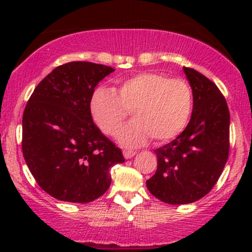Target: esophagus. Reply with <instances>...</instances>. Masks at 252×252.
I'll use <instances>...</instances> for the list:
<instances>
[{
    "label": "esophagus",
    "mask_w": 252,
    "mask_h": 252,
    "mask_svg": "<svg viewBox=\"0 0 252 252\" xmlns=\"http://www.w3.org/2000/svg\"><path fill=\"white\" fill-rule=\"evenodd\" d=\"M136 154V151H130V150H124L123 151V155H124V157L126 158V159H129V158H132L134 155Z\"/></svg>",
    "instance_id": "esophagus-1"
}]
</instances>
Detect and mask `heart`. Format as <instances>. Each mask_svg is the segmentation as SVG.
<instances>
[{"label":"heart","mask_w":252,"mask_h":252,"mask_svg":"<svg viewBox=\"0 0 252 252\" xmlns=\"http://www.w3.org/2000/svg\"><path fill=\"white\" fill-rule=\"evenodd\" d=\"M91 113L99 129L115 135L132 112L133 122L118 133L119 142L137 147L150 137L165 143L180 135L190 120L194 98L185 79L147 71L123 81L115 93L97 88L91 97Z\"/></svg>","instance_id":"obj_1"}]
</instances>
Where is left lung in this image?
Returning a JSON list of instances; mask_svg holds the SVG:
<instances>
[{"label":"left lung","mask_w":252,"mask_h":252,"mask_svg":"<svg viewBox=\"0 0 252 252\" xmlns=\"http://www.w3.org/2000/svg\"><path fill=\"white\" fill-rule=\"evenodd\" d=\"M184 71L192 89L190 122L172 142L155 150L157 171L147 188L168 204H188L211 191L229 155V110L221 92L205 75Z\"/></svg>","instance_id":"1"}]
</instances>
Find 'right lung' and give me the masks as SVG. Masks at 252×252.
Segmentation results:
<instances>
[{
  "label": "right lung",
  "instance_id": "obj_1",
  "mask_svg": "<svg viewBox=\"0 0 252 252\" xmlns=\"http://www.w3.org/2000/svg\"><path fill=\"white\" fill-rule=\"evenodd\" d=\"M115 68L70 62L50 72L27 102L22 149L37 185L56 199L88 203L111 184L110 168L124 163L122 150L93 123L91 97Z\"/></svg>",
  "mask_w": 252,
  "mask_h": 252
}]
</instances>
